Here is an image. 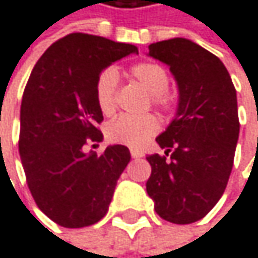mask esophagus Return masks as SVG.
<instances>
[{
    "mask_svg": "<svg viewBox=\"0 0 258 258\" xmlns=\"http://www.w3.org/2000/svg\"><path fill=\"white\" fill-rule=\"evenodd\" d=\"M131 156L132 158H143L144 153L141 150H138V149H131Z\"/></svg>",
    "mask_w": 258,
    "mask_h": 258,
    "instance_id": "1",
    "label": "esophagus"
}]
</instances>
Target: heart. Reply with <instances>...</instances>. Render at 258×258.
<instances>
[{"instance_id": "obj_1", "label": "heart", "mask_w": 258, "mask_h": 258, "mask_svg": "<svg viewBox=\"0 0 258 258\" xmlns=\"http://www.w3.org/2000/svg\"><path fill=\"white\" fill-rule=\"evenodd\" d=\"M132 77L141 83L149 92L152 105L159 111H169L173 105L170 94L166 91L169 86V76L164 67L156 62H138L131 68ZM117 88L118 71L112 67L105 68L95 80V102L105 115H111L117 109ZM159 123L155 115H127L123 114L112 120L106 127V137L111 143L124 144L129 147L144 146L156 132Z\"/></svg>"}]
</instances>
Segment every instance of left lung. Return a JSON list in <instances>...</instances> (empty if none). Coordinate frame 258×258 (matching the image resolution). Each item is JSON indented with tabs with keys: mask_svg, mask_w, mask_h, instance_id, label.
Wrapping results in <instances>:
<instances>
[{
	"mask_svg": "<svg viewBox=\"0 0 258 258\" xmlns=\"http://www.w3.org/2000/svg\"><path fill=\"white\" fill-rule=\"evenodd\" d=\"M149 56L170 67L179 103L156 138L166 155L146 158L152 167L146 190L159 217L193 223L217 204L231 175L240 129L236 88L220 59L188 39L150 44Z\"/></svg>",
	"mask_w": 258,
	"mask_h": 258,
	"instance_id": "1",
	"label": "left lung"
}]
</instances>
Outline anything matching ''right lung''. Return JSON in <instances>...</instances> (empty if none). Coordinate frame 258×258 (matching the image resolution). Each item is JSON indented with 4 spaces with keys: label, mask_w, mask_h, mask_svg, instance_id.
<instances>
[{
    "label": "right lung",
    "mask_w": 258,
    "mask_h": 258,
    "mask_svg": "<svg viewBox=\"0 0 258 258\" xmlns=\"http://www.w3.org/2000/svg\"><path fill=\"white\" fill-rule=\"evenodd\" d=\"M138 53L131 44L71 33L51 44L36 62L21 103L19 155L27 185L39 210L65 228L97 223L131 161L126 146L100 155L85 146L100 143L103 114L95 80L112 62Z\"/></svg>",
    "instance_id": "right-lung-1"
}]
</instances>
